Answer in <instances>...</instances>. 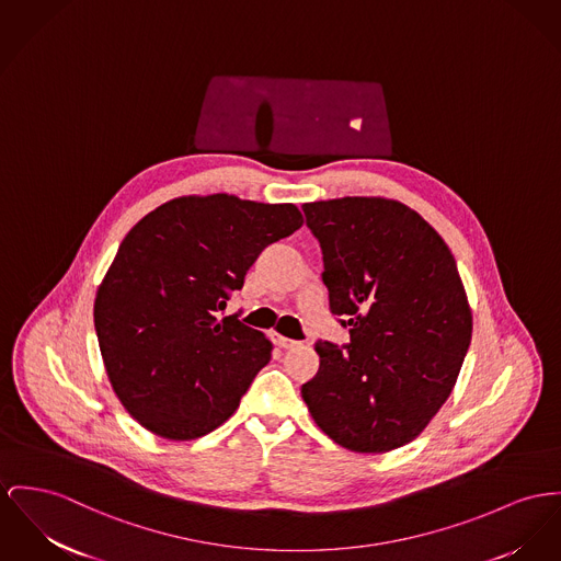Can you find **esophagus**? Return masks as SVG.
<instances>
[{
	"label": "esophagus",
	"mask_w": 561,
	"mask_h": 561,
	"mask_svg": "<svg viewBox=\"0 0 561 561\" xmlns=\"http://www.w3.org/2000/svg\"><path fill=\"white\" fill-rule=\"evenodd\" d=\"M274 344H278L280 348H294V346H298V340H291V337L280 336V334H276L274 336Z\"/></svg>",
	"instance_id": "1"
}]
</instances>
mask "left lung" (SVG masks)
Segmentation results:
<instances>
[{"label": "left lung", "instance_id": "left-lung-1", "mask_svg": "<svg viewBox=\"0 0 561 561\" xmlns=\"http://www.w3.org/2000/svg\"><path fill=\"white\" fill-rule=\"evenodd\" d=\"M321 242L330 308L346 351L317 342L301 385L314 423L353 453L414 440L447 402L472 337V310L440 233L407 204L337 197L301 206Z\"/></svg>", "mask_w": 561, "mask_h": 561}]
</instances>
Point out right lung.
<instances>
[{
    "mask_svg": "<svg viewBox=\"0 0 561 561\" xmlns=\"http://www.w3.org/2000/svg\"><path fill=\"white\" fill-rule=\"evenodd\" d=\"M301 224L296 204L213 193L174 197L129 229L93 321L114 393L145 430L195 440L240 407L272 342L215 312L263 249Z\"/></svg>",
    "mask_w": 561,
    "mask_h": 561,
    "instance_id": "add662e5",
    "label": "right lung"
}]
</instances>
